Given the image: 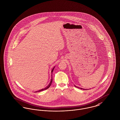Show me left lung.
<instances>
[{"label": "left lung", "mask_w": 120, "mask_h": 120, "mask_svg": "<svg viewBox=\"0 0 120 120\" xmlns=\"http://www.w3.org/2000/svg\"><path fill=\"white\" fill-rule=\"evenodd\" d=\"M75 86V87H77V88H79V89H81V90H87V89H83V88H80V87H77V86Z\"/></svg>", "instance_id": "1"}]
</instances>
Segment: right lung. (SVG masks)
<instances>
[{"label": "right lung", "instance_id": "1", "mask_svg": "<svg viewBox=\"0 0 120 120\" xmlns=\"http://www.w3.org/2000/svg\"><path fill=\"white\" fill-rule=\"evenodd\" d=\"M55 68V67L52 68V70L51 71V73H52V79L51 80H50V83H49V85L48 86H47V87H46L45 88H44V89H41V90H38V91H35L34 92H40L42 91H43V90H47V89H48L50 86H51V85L52 83V72H53V70H54V69Z\"/></svg>", "mask_w": 120, "mask_h": 120}]
</instances>
